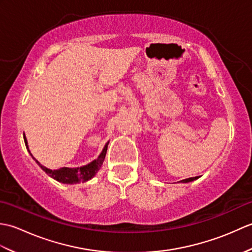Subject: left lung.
Here are the masks:
<instances>
[{"mask_svg": "<svg viewBox=\"0 0 252 252\" xmlns=\"http://www.w3.org/2000/svg\"><path fill=\"white\" fill-rule=\"evenodd\" d=\"M198 179V176H195V178H189V179H185V180H182L180 181V183H189V182H192Z\"/></svg>", "mask_w": 252, "mask_h": 252, "instance_id": "1", "label": "left lung"}]
</instances>
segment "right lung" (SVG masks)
Returning a JSON list of instances; mask_svg holds the SVG:
<instances>
[{"label": "right lung", "mask_w": 252, "mask_h": 252, "mask_svg": "<svg viewBox=\"0 0 252 252\" xmlns=\"http://www.w3.org/2000/svg\"><path fill=\"white\" fill-rule=\"evenodd\" d=\"M24 140H25L26 147H27V149H28L29 154L31 155V157L33 158L34 161L39 164V167L43 170L47 175H50L52 179H54L63 184H77V183H80V182H82L83 183V182H87L91 179H93L95 174L97 173V171L100 169L101 164H103V162H104L107 147H108V143H109V142L106 143V145L104 146L103 151H101V153L99 154V156L96 159H94L92 162L82 165V167H78V168L63 167L61 169H57V170H51L49 168L44 167L43 164H41L33 156H32V154L30 153V149L28 146V141H27L25 133H24Z\"/></svg>", "instance_id": "obj_1"}]
</instances>
